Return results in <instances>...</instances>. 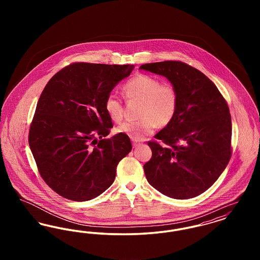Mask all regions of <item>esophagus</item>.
I'll use <instances>...</instances> for the list:
<instances>
[{
  "mask_svg": "<svg viewBox=\"0 0 260 260\" xmlns=\"http://www.w3.org/2000/svg\"><path fill=\"white\" fill-rule=\"evenodd\" d=\"M141 142L140 141H137V140H133V146L136 148L138 145H140Z\"/></svg>",
  "mask_w": 260,
  "mask_h": 260,
  "instance_id": "1",
  "label": "esophagus"
}]
</instances>
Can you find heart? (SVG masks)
Here are the masks:
<instances>
[{
  "instance_id": "obj_1",
  "label": "heart",
  "mask_w": 260,
  "mask_h": 260,
  "mask_svg": "<svg viewBox=\"0 0 260 260\" xmlns=\"http://www.w3.org/2000/svg\"><path fill=\"white\" fill-rule=\"evenodd\" d=\"M124 96L128 100L140 101L136 121H126L116 132L141 140L151 135L157 125L165 126L173 121L178 105L175 88L152 76L138 74L128 80L124 86ZM104 109L114 122H120L124 116L123 102L116 94L110 93L104 102Z\"/></svg>"
}]
</instances>
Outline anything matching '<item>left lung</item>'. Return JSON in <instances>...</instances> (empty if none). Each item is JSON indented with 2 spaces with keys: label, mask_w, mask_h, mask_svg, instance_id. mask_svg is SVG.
I'll use <instances>...</instances> for the list:
<instances>
[{
  "label": "left lung",
  "mask_w": 260,
  "mask_h": 260,
  "mask_svg": "<svg viewBox=\"0 0 260 260\" xmlns=\"http://www.w3.org/2000/svg\"><path fill=\"white\" fill-rule=\"evenodd\" d=\"M141 70L166 77L178 96L173 121L149 141L152 158L143 167L147 181L170 198H194L207 191L231 157L232 123L218 88L181 61L146 63Z\"/></svg>",
  "instance_id": "left-lung-1"
}]
</instances>
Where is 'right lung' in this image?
<instances>
[{"mask_svg": "<svg viewBox=\"0 0 260 260\" xmlns=\"http://www.w3.org/2000/svg\"><path fill=\"white\" fill-rule=\"evenodd\" d=\"M134 65L78 62L54 75L44 88L29 132V146L45 182L64 198H96L115 180L116 169L132 151L104 109L112 89Z\"/></svg>", "mask_w": 260, "mask_h": 260, "instance_id": "right-lung-1", "label": "right lung"}]
</instances>
